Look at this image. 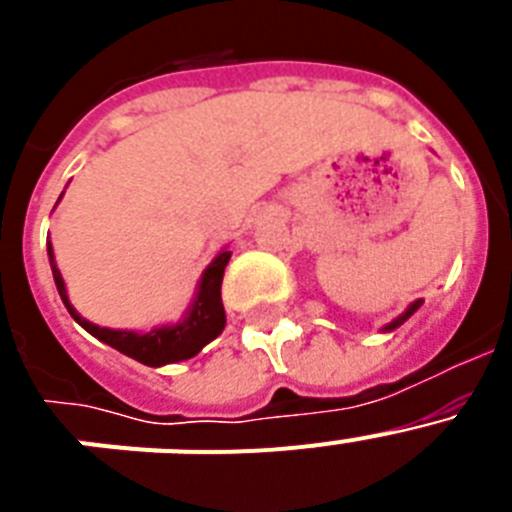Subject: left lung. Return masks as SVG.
<instances>
[{"label":"left lung","mask_w":512,"mask_h":512,"mask_svg":"<svg viewBox=\"0 0 512 512\" xmlns=\"http://www.w3.org/2000/svg\"><path fill=\"white\" fill-rule=\"evenodd\" d=\"M420 305H423V300H415V302H413V305H410V307H408V310L402 312L400 318H395V320H392V323H390V325H387V328H384V330H395V328H400V325H402V323H405V320H408V318H410V315H413V312H415V310H418V307H420Z\"/></svg>","instance_id":"8db88e82"}]
</instances>
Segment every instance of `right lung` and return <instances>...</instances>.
I'll return each mask as SVG.
<instances>
[{"mask_svg": "<svg viewBox=\"0 0 512 512\" xmlns=\"http://www.w3.org/2000/svg\"><path fill=\"white\" fill-rule=\"evenodd\" d=\"M48 259H51L53 279H56L58 295H61L63 305L71 312V318L81 325L84 330H89L94 338H99L107 346L117 348L120 354L130 356V359L140 361L146 366H164L174 364V361L192 359L212 341L223 333L225 328V310L223 300H220V284H223L225 266L230 261V251H223L212 261L210 266L202 274L200 292H197V300H194L192 310H189L187 320L179 325H166V328H153L151 333H133V330H112V328H99V325L89 323L79 315V312L71 307L69 297H66V284L61 279V271L56 269V261H53V248L48 243Z\"/></svg>", "mask_w": 512, "mask_h": 512, "instance_id": "obj_1", "label": "right lung"}]
</instances>
